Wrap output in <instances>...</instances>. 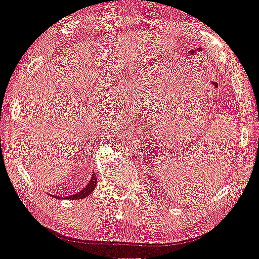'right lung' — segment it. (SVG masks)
<instances>
[{
    "label": "right lung",
    "instance_id": "right-lung-1",
    "mask_svg": "<svg viewBox=\"0 0 259 259\" xmlns=\"http://www.w3.org/2000/svg\"><path fill=\"white\" fill-rule=\"evenodd\" d=\"M96 184H97V177L95 174H93V177H91L90 182L88 183V185H85L84 188L81 189L80 191H77V193L73 194V195L70 196H65L66 199H70V200H77V199H84V197L89 196L91 193L94 191V189L96 188ZM58 199H59V196H58Z\"/></svg>",
    "mask_w": 259,
    "mask_h": 259
}]
</instances>
